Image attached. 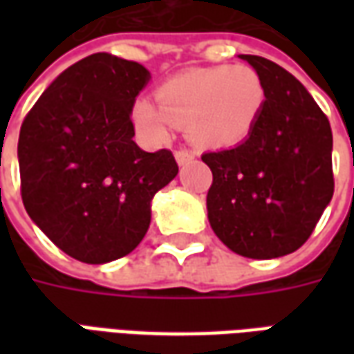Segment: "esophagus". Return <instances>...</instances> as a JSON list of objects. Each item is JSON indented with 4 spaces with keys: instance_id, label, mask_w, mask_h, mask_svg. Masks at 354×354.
Instances as JSON below:
<instances>
[{
    "instance_id": "esophagus-1",
    "label": "esophagus",
    "mask_w": 354,
    "mask_h": 354,
    "mask_svg": "<svg viewBox=\"0 0 354 354\" xmlns=\"http://www.w3.org/2000/svg\"><path fill=\"white\" fill-rule=\"evenodd\" d=\"M197 159V153L192 149H178L176 151V161L178 165H189Z\"/></svg>"
}]
</instances>
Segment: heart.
Returning <instances> with one entry per match:
<instances>
[{
  "instance_id": "b5f03b06",
  "label": "heart",
  "mask_w": 354,
  "mask_h": 354,
  "mask_svg": "<svg viewBox=\"0 0 354 354\" xmlns=\"http://www.w3.org/2000/svg\"><path fill=\"white\" fill-rule=\"evenodd\" d=\"M157 102L140 98L132 123L142 136L162 142L178 127L207 147L239 144L252 132L266 104V87L248 66H214L178 73L157 88Z\"/></svg>"
}]
</instances>
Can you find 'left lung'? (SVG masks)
Returning a JSON list of instances; mask_svg holds the SVG:
<instances>
[{"instance_id":"left-lung-1","label":"left lung","mask_w":354,"mask_h":354,"mask_svg":"<svg viewBox=\"0 0 354 354\" xmlns=\"http://www.w3.org/2000/svg\"><path fill=\"white\" fill-rule=\"evenodd\" d=\"M263 81L266 104L248 138L201 159L212 170L208 222L223 245L252 260L294 252L334 195L332 129L284 68L241 55Z\"/></svg>"}]
</instances>
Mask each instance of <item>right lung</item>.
Masks as SVG:
<instances>
[{"mask_svg":"<svg viewBox=\"0 0 354 354\" xmlns=\"http://www.w3.org/2000/svg\"><path fill=\"white\" fill-rule=\"evenodd\" d=\"M147 81L138 62L96 53L60 73L20 127L24 208L75 260L131 254L149 227L153 195L178 174L172 151L147 153L132 140V106Z\"/></svg>","mask_w":354,"mask_h":354,"instance_id":"add662e5","label":"right lung"}]
</instances>
